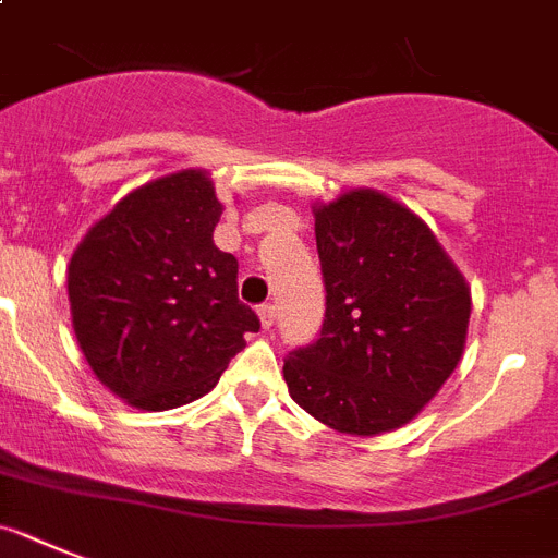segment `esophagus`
I'll list each match as a JSON object with an SVG mask.
<instances>
[{
  "instance_id": "1",
  "label": "esophagus",
  "mask_w": 558,
  "mask_h": 558,
  "mask_svg": "<svg viewBox=\"0 0 558 558\" xmlns=\"http://www.w3.org/2000/svg\"><path fill=\"white\" fill-rule=\"evenodd\" d=\"M258 319L264 328H272L275 319H278V308L272 303H264V306H258Z\"/></svg>"
}]
</instances>
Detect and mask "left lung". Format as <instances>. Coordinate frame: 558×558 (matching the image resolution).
Masks as SVG:
<instances>
[{
    "mask_svg": "<svg viewBox=\"0 0 558 558\" xmlns=\"http://www.w3.org/2000/svg\"><path fill=\"white\" fill-rule=\"evenodd\" d=\"M326 319L289 353V396L319 424L371 438L410 424L466 348L472 292L435 232L371 187L314 207Z\"/></svg>",
    "mask_w": 558,
    "mask_h": 558,
    "instance_id": "left-lung-1",
    "label": "left lung"
}]
</instances>
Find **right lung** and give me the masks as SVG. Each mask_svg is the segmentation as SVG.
<instances>
[{"label": "right lung", "instance_id": "obj_1", "mask_svg": "<svg viewBox=\"0 0 558 558\" xmlns=\"http://www.w3.org/2000/svg\"><path fill=\"white\" fill-rule=\"evenodd\" d=\"M225 205L202 168L125 193L75 246L72 328L92 373L137 410L210 393L260 323L239 300V260L213 244Z\"/></svg>", "mask_w": 558, "mask_h": 558}]
</instances>
